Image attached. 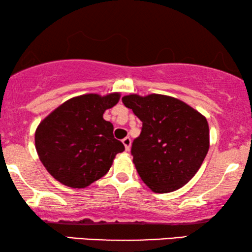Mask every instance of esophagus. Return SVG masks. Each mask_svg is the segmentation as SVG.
Here are the masks:
<instances>
[{
    "instance_id": "34e87169",
    "label": "esophagus",
    "mask_w": 252,
    "mask_h": 252,
    "mask_svg": "<svg viewBox=\"0 0 252 252\" xmlns=\"http://www.w3.org/2000/svg\"><path fill=\"white\" fill-rule=\"evenodd\" d=\"M123 143H124V146H125V149L127 151H129L130 144H132V140H130V137L129 136H126L125 139H123Z\"/></svg>"
}]
</instances>
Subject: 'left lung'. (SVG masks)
<instances>
[{
    "mask_svg": "<svg viewBox=\"0 0 252 252\" xmlns=\"http://www.w3.org/2000/svg\"><path fill=\"white\" fill-rule=\"evenodd\" d=\"M126 108L142 122L133 141V163L154 192L184 187L201 167L209 151L208 120L187 103L167 95H126Z\"/></svg>",
    "mask_w": 252,
    "mask_h": 252,
    "instance_id": "8db88e82",
    "label": "left lung"
}]
</instances>
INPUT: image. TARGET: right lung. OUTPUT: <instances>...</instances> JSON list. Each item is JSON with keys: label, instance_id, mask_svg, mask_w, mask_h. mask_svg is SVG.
<instances>
[{"label": "right lung", "instance_id": "1", "mask_svg": "<svg viewBox=\"0 0 252 252\" xmlns=\"http://www.w3.org/2000/svg\"><path fill=\"white\" fill-rule=\"evenodd\" d=\"M120 93L85 94L67 99L35 130V149L53 178L71 188H86L108 173L116 155L125 150L103 118Z\"/></svg>", "mask_w": 252, "mask_h": 252}]
</instances>
